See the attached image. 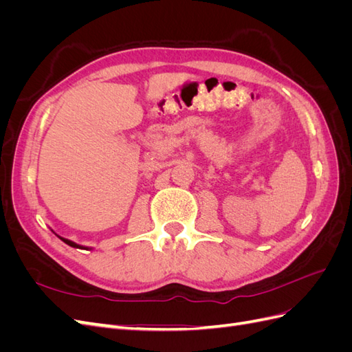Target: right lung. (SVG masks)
I'll return each instance as SVG.
<instances>
[{"label":"right lung","instance_id":"1","mask_svg":"<svg viewBox=\"0 0 352 352\" xmlns=\"http://www.w3.org/2000/svg\"><path fill=\"white\" fill-rule=\"evenodd\" d=\"M52 230V229H51ZM52 233H54V235L57 236V238H60L63 242L65 243H67L69 247H73V248H79V250H92L91 247H85V245H79V243H76V242H73V241H70V239H66V238H63V236H60V235H57V233L52 230Z\"/></svg>","mask_w":352,"mask_h":352}]
</instances>
